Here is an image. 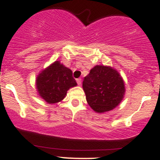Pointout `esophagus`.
I'll list each match as a JSON object with an SVG mask.
<instances>
[{
    "mask_svg": "<svg viewBox=\"0 0 160 160\" xmlns=\"http://www.w3.org/2000/svg\"><path fill=\"white\" fill-rule=\"evenodd\" d=\"M77 84H78V85L81 84V79H80V78L77 79Z\"/></svg>",
    "mask_w": 160,
    "mask_h": 160,
    "instance_id": "34e87169",
    "label": "esophagus"
}]
</instances>
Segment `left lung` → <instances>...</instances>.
Returning <instances> with one entry per match:
<instances>
[{
    "mask_svg": "<svg viewBox=\"0 0 160 160\" xmlns=\"http://www.w3.org/2000/svg\"><path fill=\"white\" fill-rule=\"evenodd\" d=\"M83 89L88 105L98 113L116 108L125 94L124 81L119 72L110 66L98 65L84 77Z\"/></svg>",
    "mask_w": 160,
    "mask_h": 160,
    "instance_id": "obj_1",
    "label": "left lung"
}]
</instances>
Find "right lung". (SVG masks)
Returning <instances> with one entry per match:
<instances>
[{
	"label": "right lung",
	"instance_id": "obj_1",
	"mask_svg": "<svg viewBox=\"0 0 160 160\" xmlns=\"http://www.w3.org/2000/svg\"><path fill=\"white\" fill-rule=\"evenodd\" d=\"M77 85L71 69L58 61L41 71L36 80L39 95L48 104L61 102L66 96L68 90Z\"/></svg>",
	"mask_w": 160,
	"mask_h": 160
}]
</instances>
